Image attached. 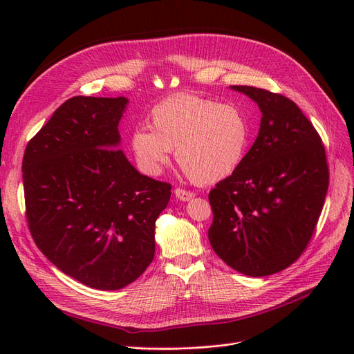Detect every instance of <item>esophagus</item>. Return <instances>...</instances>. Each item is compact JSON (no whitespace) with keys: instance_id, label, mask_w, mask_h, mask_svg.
Masks as SVG:
<instances>
[{"instance_id":"esophagus-1","label":"esophagus","mask_w":354,"mask_h":354,"mask_svg":"<svg viewBox=\"0 0 354 354\" xmlns=\"http://www.w3.org/2000/svg\"><path fill=\"white\" fill-rule=\"evenodd\" d=\"M174 195H176V198L177 199H180V201H190L192 198H194L195 196V194H194V192H190V190H186V189H176L174 190Z\"/></svg>"}]
</instances>
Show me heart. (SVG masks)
Here are the masks:
<instances>
[{"label": "heart", "mask_w": 354, "mask_h": 354, "mask_svg": "<svg viewBox=\"0 0 354 354\" xmlns=\"http://www.w3.org/2000/svg\"><path fill=\"white\" fill-rule=\"evenodd\" d=\"M152 130L136 128L130 147L143 173L158 176L176 149V160L199 185L214 183L236 171L250 143V124L233 103L181 93L156 103Z\"/></svg>", "instance_id": "1"}]
</instances>
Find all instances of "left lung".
<instances>
[{"mask_svg": "<svg viewBox=\"0 0 354 354\" xmlns=\"http://www.w3.org/2000/svg\"><path fill=\"white\" fill-rule=\"evenodd\" d=\"M261 111L260 131L241 165L209 192L208 239L246 276H269L298 260L324 208L329 169L322 138L282 94L232 85Z\"/></svg>", "mask_w": 354, "mask_h": 354, "instance_id": "1", "label": "left lung"}]
</instances>
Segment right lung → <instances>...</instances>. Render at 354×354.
Listing matches in <instances>:
<instances>
[{
	"label": "right lung",
	"instance_id": "obj_1",
	"mask_svg": "<svg viewBox=\"0 0 354 354\" xmlns=\"http://www.w3.org/2000/svg\"><path fill=\"white\" fill-rule=\"evenodd\" d=\"M125 97L63 103L24 155L26 218L41 252L102 291L134 282L155 257V221L171 185L143 176L121 149Z\"/></svg>",
	"mask_w": 354,
	"mask_h": 354
}]
</instances>
